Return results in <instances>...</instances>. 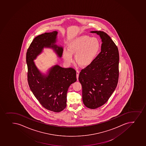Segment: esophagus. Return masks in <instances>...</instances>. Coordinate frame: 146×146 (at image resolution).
Instances as JSON below:
<instances>
[{
    "mask_svg": "<svg viewBox=\"0 0 146 146\" xmlns=\"http://www.w3.org/2000/svg\"><path fill=\"white\" fill-rule=\"evenodd\" d=\"M79 73H80V71L79 70L76 71V77H77V80L79 78Z\"/></svg>",
    "mask_w": 146,
    "mask_h": 146,
    "instance_id": "esophagus-1",
    "label": "esophagus"
}]
</instances>
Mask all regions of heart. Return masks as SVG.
<instances>
[{
    "mask_svg": "<svg viewBox=\"0 0 146 146\" xmlns=\"http://www.w3.org/2000/svg\"><path fill=\"white\" fill-rule=\"evenodd\" d=\"M100 43L96 37L83 35L74 39L68 44V50L64 49L62 56L67 64L73 61V54H75L76 61L80 66H86L91 64L100 50Z\"/></svg>",
    "mask_w": 146,
    "mask_h": 146,
    "instance_id": "b5f03b06",
    "label": "heart"
}]
</instances>
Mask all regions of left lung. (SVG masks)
Instances as JSON below:
<instances>
[{
    "label": "left lung",
    "mask_w": 146,
    "mask_h": 146,
    "mask_svg": "<svg viewBox=\"0 0 146 146\" xmlns=\"http://www.w3.org/2000/svg\"><path fill=\"white\" fill-rule=\"evenodd\" d=\"M102 38L101 52L79 74L82 100L87 108L96 109L104 104L117 86L119 77L117 46L106 33L92 31Z\"/></svg>",
    "instance_id": "left-lung-1"
}]
</instances>
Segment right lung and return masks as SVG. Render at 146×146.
Listing matches in <instances>:
<instances>
[{"instance_id":"1","label":"right lung","mask_w":146,"mask_h":146,"mask_svg":"<svg viewBox=\"0 0 146 146\" xmlns=\"http://www.w3.org/2000/svg\"><path fill=\"white\" fill-rule=\"evenodd\" d=\"M57 32L46 33L36 36L26 53L28 84L39 103L47 110L60 112L66 106L67 92L69 86L77 80L76 71L72 67L62 68L56 65L51 68L46 77L38 70L33 60L44 47H51L61 57L62 48L56 44Z\"/></svg>"}]
</instances>
